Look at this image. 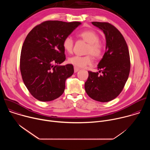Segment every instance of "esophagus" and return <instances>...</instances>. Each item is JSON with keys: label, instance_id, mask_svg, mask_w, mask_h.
<instances>
[{"label": "esophagus", "instance_id": "34e87169", "mask_svg": "<svg viewBox=\"0 0 150 150\" xmlns=\"http://www.w3.org/2000/svg\"><path fill=\"white\" fill-rule=\"evenodd\" d=\"M78 71H79V68H78L77 67H74V72H77Z\"/></svg>", "mask_w": 150, "mask_h": 150}]
</instances>
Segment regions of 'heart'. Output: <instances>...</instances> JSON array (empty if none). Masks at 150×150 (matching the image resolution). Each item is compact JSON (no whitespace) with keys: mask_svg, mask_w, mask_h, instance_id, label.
Returning a JSON list of instances; mask_svg holds the SVG:
<instances>
[{"mask_svg":"<svg viewBox=\"0 0 150 150\" xmlns=\"http://www.w3.org/2000/svg\"><path fill=\"white\" fill-rule=\"evenodd\" d=\"M78 35L88 43L87 48L86 56H81L75 55L68 59V62L75 67L83 68L93 63V59L91 54L96 58L100 57L103 53V46L99 41L98 35L92 30H85L81 32ZM63 47L67 52H72L74 47V40L71 36H67L62 42Z\"/></svg>","mask_w":150,"mask_h":150,"instance_id":"1","label":"heart"}]
</instances>
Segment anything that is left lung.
<instances>
[{
	"instance_id": "8db88e82",
	"label": "left lung",
	"mask_w": 150,
	"mask_h": 150,
	"mask_svg": "<svg viewBox=\"0 0 150 150\" xmlns=\"http://www.w3.org/2000/svg\"><path fill=\"white\" fill-rule=\"evenodd\" d=\"M103 30L106 39V50L98 65L99 73L88 71L85 90L90 97L100 102H108L123 90L129 76L131 61L129 49L120 32L109 23L92 22Z\"/></svg>"
}]
</instances>
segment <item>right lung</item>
<instances>
[{
    "label": "right lung",
    "instance_id": "right-lung-1",
    "mask_svg": "<svg viewBox=\"0 0 150 150\" xmlns=\"http://www.w3.org/2000/svg\"><path fill=\"white\" fill-rule=\"evenodd\" d=\"M80 24L46 21L26 37L21 52L20 71L27 88L38 100H54L65 91V81L74 70L71 64L58 65L66 59L62 42Z\"/></svg>",
    "mask_w": 150,
    "mask_h": 150
}]
</instances>
